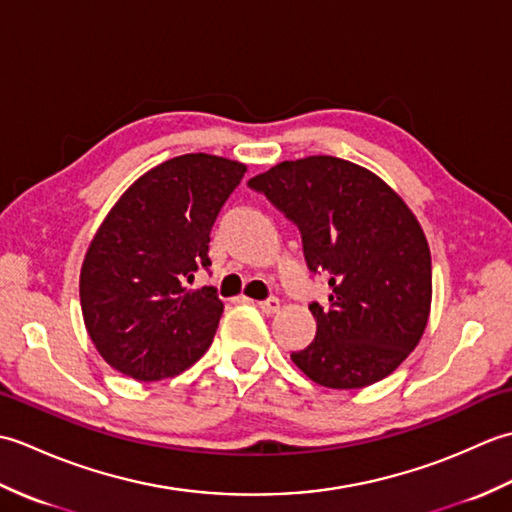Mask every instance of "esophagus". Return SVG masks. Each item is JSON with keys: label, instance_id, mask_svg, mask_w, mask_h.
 Masks as SVG:
<instances>
[{"label": "esophagus", "instance_id": "esophagus-1", "mask_svg": "<svg viewBox=\"0 0 512 512\" xmlns=\"http://www.w3.org/2000/svg\"><path fill=\"white\" fill-rule=\"evenodd\" d=\"M257 308L262 310V312H266V314H275L281 308V301L277 297H270L266 301H257Z\"/></svg>", "mask_w": 512, "mask_h": 512}]
</instances>
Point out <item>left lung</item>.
Masks as SVG:
<instances>
[{"instance_id": "1", "label": "left lung", "mask_w": 512, "mask_h": 512, "mask_svg": "<svg viewBox=\"0 0 512 512\" xmlns=\"http://www.w3.org/2000/svg\"><path fill=\"white\" fill-rule=\"evenodd\" d=\"M248 187L295 222L330 306L312 303L317 336L290 358L317 385L361 389L416 350L431 312V253L405 200L376 173L334 156L279 162Z\"/></svg>"}]
</instances>
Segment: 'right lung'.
I'll return each mask as SVG.
<instances>
[{"label":"right lung","mask_w":512,"mask_h":512,"mask_svg":"<svg viewBox=\"0 0 512 512\" xmlns=\"http://www.w3.org/2000/svg\"><path fill=\"white\" fill-rule=\"evenodd\" d=\"M244 173V162L184 154L143 173L107 213L79 279L85 330L107 365L149 383L209 350L224 303L184 281L211 266V226Z\"/></svg>","instance_id":"right-lung-1"}]
</instances>
